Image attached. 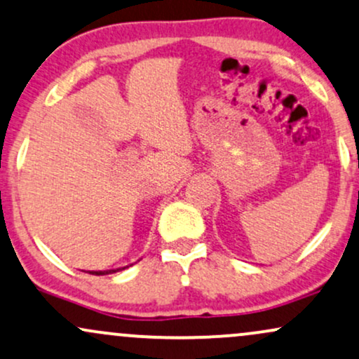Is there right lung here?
Returning a JSON list of instances; mask_svg holds the SVG:
<instances>
[{
  "mask_svg": "<svg viewBox=\"0 0 359 359\" xmlns=\"http://www.w3.org/2000/svg\"><path fill=\"white\" fill-rule=\"evenodd\" d=\"M129 265H126V267H119V269H109V271H92L88 273H92V276H107V273H116L119 271H124V269H128Z\"/></svg>",
  "mask_w": 359,
  "mask_h": 359,
  "instance_id": "obj_1",
  "label": "right lung"
}]
</instances>
